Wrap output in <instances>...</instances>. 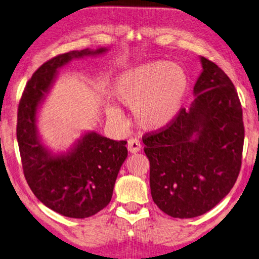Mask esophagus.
<instances>
[{"instance_id":"esophagus-1","label":"esophagus","mask_w":259,"mask_h":259,"mask_svg":"<svg viewBox=\"0 0 259 259\" xmlns=\"http://www.w3.org/2000/svg\"><path fill=\"white\" fill-rule=\"evenodd\" d=\"M127 147H128V150L132 152V154H135V152H138L141 150V143L138 139H134V138H131L128 140V143H127Z\"/></svg>"}]
</instances>
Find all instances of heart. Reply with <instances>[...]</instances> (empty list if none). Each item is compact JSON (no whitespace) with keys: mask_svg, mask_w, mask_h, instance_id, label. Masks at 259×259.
Here are the masks:
<instances>
[{"mask_svg":"<svg viewBox=\"0 0 259 259\" xmlns=\"http://www.w3.org/2000/svg\"><path fill=\"white\" fill-rule=\"evenodd\" d=\"M186 71L177 63L150 62L125 72L116 80L113 94L132 109L135 122L146 131L166 127L180 111L187 93ZM109 117L122 120L119 109L109 108Z\"/></svg>","mask_w":259,"mask_h":259,"instance_id":"1","label":"heart"}]
</instances>
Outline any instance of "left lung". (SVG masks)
I'll use <instances>...</instances> for the list:
<instances>
[{"label":"left lung","instance_id":"1","mask_svg":"<svg viewBox=\"0 0 259 259\" xmlns=\"http://www.w3.org/2000/svg\"><path fill=\"white\" fill-rule=\"evenodd\" d=\"M203 71L195 100L162 130L143 135L155 204L173 218H194L231 192L242 164L244 125L234 84L212 61Z\"/></svg>","mask_w":259,"mask_h":259}]
</instances>
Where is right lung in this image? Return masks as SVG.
<instances>
[{
	"label": "right lung",
	"mask_w": 259,
	"mask_h": 259,
	"mask_svg": "<svg viewBox=\"0 0 259 259\" xmlns=\"http://www.w3.org/2000/svg\"><path fill=\"white\" fill-rule=\"evenodd\" d=\"M104 52L105 48L83 49L47 61L27 81L18 105L17 141L25 179L37 200L70 218L91 217L109 204L118 172L127 157V141H114L92 132L69 155L50 156L37 140L36 109L58 67L73 58Z\"/></svg>",
	"instance_id": "add662e5"
}]
</instances>
